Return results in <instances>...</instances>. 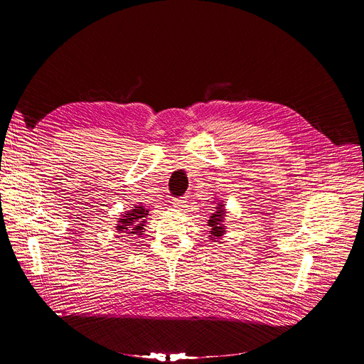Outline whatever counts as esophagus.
<instances>
[{
	"label": "esophagus",
	"instance_id": "obj_1",
	"mask_svg": "<svg viewBox=\"0 0 364 364\" xmlns=\"http://www.w3.org/2000/svg\"><path fill=\"white\" fill-rule=\"evenodd\" d=\"M184 203H186V197L174 198V200H173V204H174L176 207H183V205H184Z\"/></svg>",
	"mask_w": 364,
	"mask_h": 364
}]
</instances>
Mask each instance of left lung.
Wrapping results in <instances>:
<instances>
[{"label":"left lung","instance_id":"obj_1","mask_svg":"<svg viewBox=\"0 0 364 364\" xmlns=\"http://www.w3.org/2000/svg\"><path fill=\"white\" fill-rule=\"evenodd\" d=\"M216 201H213L215 203V212L212 213V216H210V219H209V222H207V226L210 228V235H209V237H210V240H213V242H216V239H222L223 237V235L228 232L226 230V226H225V218H226V204H225V201H222V200H219L218 201V198H215Z\"/></svg>","mask_w":364,"mask_h":364}]
</instances>
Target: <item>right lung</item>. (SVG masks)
Masks as SVG:
<instances>
[{"mask_svg": "<svg viewBox=\"0 0 364 364\" xmlns=\"http://www.w3.org/2000/svg\"><path fill=\"white\" fill-rule=\"evenodd\" d=\"M148 213L149 209H146L145 205H142V203H139L138 205L135 204L131 210L125 212L124 215L119 216V219L117 220V232L124 235V236H142L144 235V226L146 223L148 219Z\"/></svg>", "mask_w": 364, "mask_h": 364, "instance_id": "1", "label": "right lung"}]
</instances>
